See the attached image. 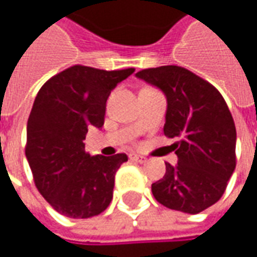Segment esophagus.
<instances>
[{"mask_svg":"<svg viewBox=\"0 0 257 257\" xmlns=\"http://www.w3.org/2000/svg\"><path fill=\"white\" fill-rule=\"evenodd\" d=\"M130 160H133V162H139V163H144L147 159L143 157V156H139V154H130Z\"/></svg>","mask_w":257,"mask_h":257,"instance_id":"obj_1","label":"esophagus"}]
</instances>
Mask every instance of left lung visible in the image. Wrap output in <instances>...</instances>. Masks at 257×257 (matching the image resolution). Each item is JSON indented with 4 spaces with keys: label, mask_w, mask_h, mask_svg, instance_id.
<instances>
[{
    "label": "left lung",
    "mask_w": 257,
    "mask_h": 257,
    "mask_svg": "<svg viewBox=\"0 0 257 257\" xmlns=\"http://www.w3.org/2000/svg\"><path fill=\"white\" fill-rule=\"evenodd\" d=\"M137 77L167 97L164 136L177 166L166 163L162 180L152 184L154 199L172 210L203 212L217 202L236 167V127L219 90L179 65L146 68Z\"/></svg>",
    "instance_id": "1"
}]
</instances>
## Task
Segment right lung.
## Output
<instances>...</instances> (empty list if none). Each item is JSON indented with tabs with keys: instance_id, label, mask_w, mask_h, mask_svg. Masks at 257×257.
I'll list each match as a JSON object with an SVG mask.
<instances>
[{
	"instance_id": "add662e5",
	"label": "right lung",
	"mask_w": 257,
	"mask_h": 257,
	"mask_svg": "<svg viewBox=\"0 0 257 257\" xmlns=\"http://www.w3.org/2000/svg\"><path fill=\"white\" fill-rule=\"evenodd\" d=\"M133 73L77 64L51 77L35 97L25 156L38 192L67 217L97 216L113 199L114 177L127 156L91 157L84 140L88 127H103L111 90Z\"/></svg>"
}]
</instances>
